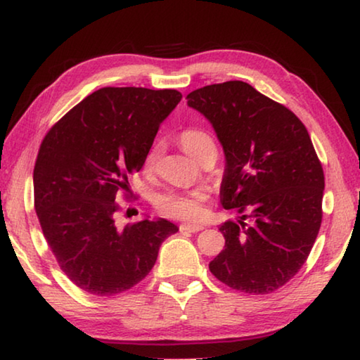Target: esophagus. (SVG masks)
Segmentation results:
<instances>
[{
    "mask_svg": "<svg viewBox=\"0 0 360 360\" xmlns=\"http://www.w3.org/2000/svg\"><path fill=\"white\" fill-rule=\"evenodd\" d=\"M182 231H192V233H195V231H200L205 229V225H200V224H182L179 227Z\"/></svg>",
    "mask_w": 360,
    "mask_h": 360,
    "instance_id": "34e87169",
    "label": "esophagus"
}]
</instances>
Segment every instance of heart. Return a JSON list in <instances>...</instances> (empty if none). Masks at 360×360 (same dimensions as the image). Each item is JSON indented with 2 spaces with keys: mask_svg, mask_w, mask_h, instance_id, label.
Wrapping results in <instances>:
<instances>
[{
  "mask_svg": "<svg viewBox=\"0 0 360 360\" xmlns=\"http://www.w3.org/2000/svg\"><path fill=\"white\" fill-rule=\"evenodd\" d=\"M179 144L188 155L197 158L205 148L214 144L212 138L205 130L200 129H187L181 131ZM158 148L154 146L144 158V167L152 168L157 160ZM205 200L206 193L203 191H191V192H165L155 198L157 210L163 216L174 219H186V221H197L205 212Z\"/></svg>",
  "mask_w": 360,
  "mask_h": 360,
  "instance_id": "1",
  "label": "heart"
}]
</instances>
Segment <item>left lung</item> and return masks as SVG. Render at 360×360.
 Masks as SVG:
<instances>
[{"instance_id": "left-lung-1", "label": "left lung", "mask_w": 360, "mask_h": 360, "mask_svg": "<svg viewBox=\"0 0 360 360\" xmlns=\"http://www.w3.org/2000/svg\"><path fill=\"white\" fill-rule=\"evenodd\" d=\"M187 100L224 148L221 203L241 214L219 227L225 246L210 270L245 294L275 292L307 262L322 222L324 172L307 127L243 81L206 85Z\"/></svg>"}]
</instances>
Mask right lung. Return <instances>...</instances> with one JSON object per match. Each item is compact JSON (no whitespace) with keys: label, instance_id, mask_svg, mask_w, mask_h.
Here are the masks:
<instances>
[{"label":"right lung","instance_id":"obj_1","mask_svg":"<svg viewBox=\"0 0 360 360\" xmlns=\"http://www.w3.org/2000/svg\"><path fill=\"white\" fill-rule=\"evenodd\" d=\"M178 90L103 87L66 112L41 143L34 210L60 268L79 289L109 297L149 275L178 227L167 219L119 227L115 202L129 197L158 127L181 101Z\"/></svg>","mask_w":360,"mask_h":360}]
</instances>
